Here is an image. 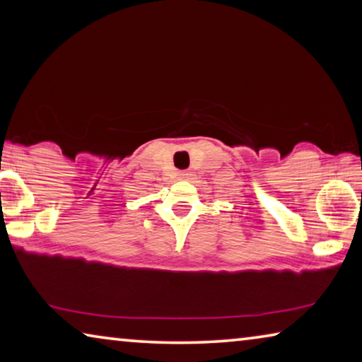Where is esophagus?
<instances>
[{
    "instance_id": "esophagus-1",
    "label": "esophagus",
    "mask_w": 362,
    "mask_h": 362,
    "mask_svg": "<svg viewBox=\"0 0 362 362\" xmlns=\"http://www.w3.org/2000/svg\"><path fill=\"white\" fill-rule=\"evenodd\" d=\"M187 175H188V173H182V174H180V177H182V179H185V177H187Z\"/></svg>"
}]
</instances>
